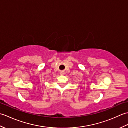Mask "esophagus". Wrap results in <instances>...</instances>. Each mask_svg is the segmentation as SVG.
<instances>
[{
  "label": "esophagus",
  "mask_w": 128,
  "mask_h": 128,
  "mask_svg": "<svg viewBox=\"0 0 128 128\" xmlns=\"http://www.w3.org/2000/svg\"><path fill=\"white\" fill-rule=\"evenodd\" d=\"M60 75H64V72H60Z\"/></svg>",
  "instance_id": "34e87169"
}]
</instances>
